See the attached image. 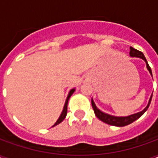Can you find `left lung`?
Listing matches in <instances>:
<instances>
[{"mask_svg":"<svg viewBox=\"0 0 158 158\" xmlns=\"http://www.w3.org/2000/svg\"><path fill=\"white\" fill-rule=\"evenodd\" d=\"M129 55L130 56H135V57H139V58L143 59L146 63V68L148 69V71L151 73V75L152 76V69L150 68L149 64H148V62L146 61V57H145V56L143 54L142 52H139L138 50H136V49L133 48L130 46V52H129ZM152 95L150 97L149 102H148V104H147V106H146V108L144 110H142L141 112H139V113H135V114H132V115H129V116H126V117H116V116H112V115H109V114H107V113H105L102 112L101 110H99L97 107H96V104L95 102H93V99L91 100V105H92L93 110H94V112H95V114H96V116L98 118L101 120V121H102V122L106 123L107 124H110V125H113V126H117V127H123V126H126L128 125V124H130V123H132L133 122H135V120L140 118V117L142 116L143 114L145 113L146 110L148 109V107H149L150 104H151V101H152Z\"/></svg>","mask_w":158,"mask_h":158,"instance_id":"8db88e82","label":"left lung"}]
</instances>
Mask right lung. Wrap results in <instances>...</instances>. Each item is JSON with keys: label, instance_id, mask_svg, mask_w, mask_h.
Listing matches in <instances>:
<instances>
[{"label": "right lung", "instance_id": "right-lung-1", "mask_svg": "<svg viewBox=\"0 0 158 158\" xmlns=\"http://www.w3.org/2000/svg\"><path fill=\"white\" fill-rule=\"evenodd\" d=\"M75 91V89H72L70 91H69V96H68V97H67V99H66V102H65V104H64V106H63V110H62V113H61V115H60V117H59V118L57 119V121L55 123V124L52 126V127H54V126L57 125V124H59L60 123H62L63 120H64V118H66V115H67V111H68V102H69V98H70V96H72L73 93Z\"/></svg>", "mask_w": 158, "mask_h": 158}]
</instances>
